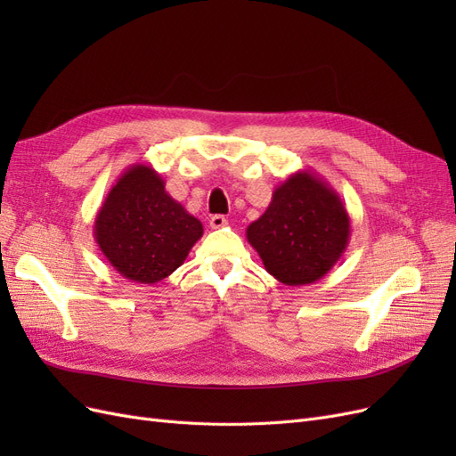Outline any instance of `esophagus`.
I'll return each mask as SVG.
<instances>
[{
	"label": "esophagus",
	"mask_w": 456,
	"mask_h": 456,
	"mask_svg": "<svg viewBox=\"0 0 456 456\" xmlns=\"http://www.w3.org/2000/svg\"><path fill=\"white\" fill-rule=\"evenodd\" d=\"M226 224H228V220H226V216H223V215H213L211 220H209V226H211L213 230L224 228Z\"/></svg>",
	"instance_id": "esophagus-1"
}]
</instances>
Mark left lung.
Masks as SVG:
<instances>
[{"label":"left lung","mask_w":456,"mask_h":456,"mask_svg":"<svg viewBox=\"0 0 456 456\" xmlns=\"http://www.w3.org/2000/svg\"><path fill=\"white\" fill-rule=\"evenodd\" d=\"M350 215L337 191L312 169L289 175L272 201L247 226V241L266 272L283 285H310L333 270L346 251Z\"/></svg>","instance_id":"left-lung-1"}]
</instances>
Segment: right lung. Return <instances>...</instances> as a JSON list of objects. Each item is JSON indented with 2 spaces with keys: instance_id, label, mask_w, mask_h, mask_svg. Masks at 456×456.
Masks as SVG:
<instances>
[{
  "instance_id": "obj_1",
  "label": "right lung",
  "mask_w": 456,
  "mask_h": 456,
  "mask_svg": "<svg viewBox=\"0 0 456 456\" xmlns=\"http://www.w3.org/2000/svg\"><path fill=\"white\" fill-rule=\"evenodd\" d=\"M93 233L119 275L154 285L184 265L203 236V224L167 194L151 165L134 163L108 190Z\"/></svg>"
}]
</instances>
